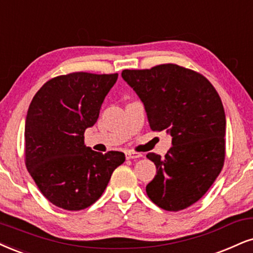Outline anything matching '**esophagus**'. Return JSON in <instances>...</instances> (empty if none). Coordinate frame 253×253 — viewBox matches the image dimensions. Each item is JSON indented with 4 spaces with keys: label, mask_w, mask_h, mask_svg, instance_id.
<instances>
[{
    "label": "esophagus",
    "mask_w": 253,
    "mask_h": 253,
    "mask_svg": "<svg viewBox=\"0 0 253 253\" xmlns=\"http://www.w3.org/2000/svg\"><path fill=\"white\" fill-rule=\"evenodd\" d=\"M126 157L127 160H136V158H141L142 154H138V152H132V151H126Z\"/></svg>",
    "instance_id": "34e87169"
}]
</instances>
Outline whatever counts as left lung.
<instances>
[{"label":"left lung","mask_w":253,"mask_h":253,"mask_svg":"<svg viewBox=\"0 0 253 253\" xmlns=\"http://www.w3.org/2000/svg\"><path fill=\"white\" fill-rule=\"evenodd\" d=\"M122 79L142 101L151 129L172 137L165 157L146 155L157 169L146 195L164 210H183L223 168L226 118L219 95L203 75L176 64L123 70Z\"/></svg>","instance_id":"1"}]
</instances>
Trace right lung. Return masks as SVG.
Segmentation results:
<instances>
[{"label":"right lung","instance_id":"obj_1","mask_svg":"<svg viewBox=\"0 0 253 253\" xmlns=\"http://www.w3.org/2000/svg\"><path fill=\"white\" fill-rule=\"evenodd\" d=\"M117 77L89 73L55 77L30 103L24 127L26 165L40 191L56 207L70 211L90 207L126 161L123 152L91 150L83 136L97 122Z\"/></svg>","mask_w":253,"mask_h":253}]
</instances>
